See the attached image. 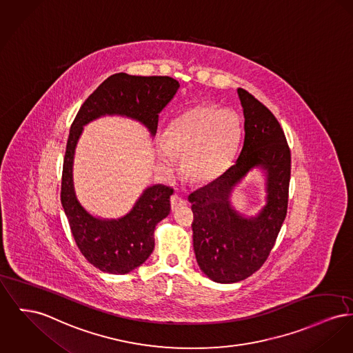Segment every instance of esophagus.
<instances>
[{"label": "esophagus", "instance_id": "34e87169", "mask_svg": "<svg viewBox=\"0 0 353 353\" xmlns=\"http://www.w3.org/2000/svg\"><path fill=\"white\" fill-rule=\"evenodd\" d=\"M187 203H185V200L183 199V197H180L179 194H173L172 197H170V207H172V210L173 212H176V210H179L180 208L184 207Z\"/></svg>", "mask_w": 353, "mask_h": 353}]
</instances>
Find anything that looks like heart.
Wrapping results in <instances>:
<instances>
[{
    "instance_id": "1",
    "label": "heart",
    "mask_w": 353,
    "mask_h": 353,
    "mask_svg": "<svg viewBox=\"0 0 353 353\" xmlns=\"http://www.w3.org/2000/svg\"><path fill=\"white\" fill-rule=\"evenodd\" d=\"M241 137L237 114L219 105H197L176 117L157 140V156L165 166L184 154L185 176L209 183L227 172Z\"/></svg>"
}]
</instances>
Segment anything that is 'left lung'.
<instances>
[{
    "mask_svg": "<svg viewBox=\"0 0 353 353\" xmlns=\"http://www.w3.org/2000/svg\"><path fill=\"white\" fill-rule=\"evenodd\" d=\"M237 94L245 132L239 159L224 174L188 197L194 214L197 264L210 280L221 284L239 283L261 268L288 208L290 152L285 134L267 106L241 88ZM254 168L265 177L266 204L249 216L233 208L230 199Z\"/></svg>",
    "mask_w": 353,
    "mask_h": 353,
    "instance_id": "left-lung-1",
    "label": "left lung"
}]
</instances>
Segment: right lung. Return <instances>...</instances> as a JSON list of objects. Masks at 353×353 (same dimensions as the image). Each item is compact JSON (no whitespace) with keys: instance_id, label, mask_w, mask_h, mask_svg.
I'll use <instances>...</instances> for the list:
<instances>
[{"instance_id":"obj_1","label":"right lung","mask_w":353,"mask_h":353,"mask_svg":"<svg viewBox=\"0 0 353 353\" xmlns=\"http://www.w3.org/2000/svg\"><path fill=\"white\" fill-rule=\"evenodd\" d=\"M180 88L172 77H141L116 73L108 77L81 105L70 126L63 159L61 204L72 234L85 259L106 273L125 274L144 264L154 248V229L170 213L173 190L163 184L145 188L121 217L92 214L80 203L73 180L74 153L85 125L119 116L145 126L154 137L159 113Z\"/></svg>"}]
</instances>
